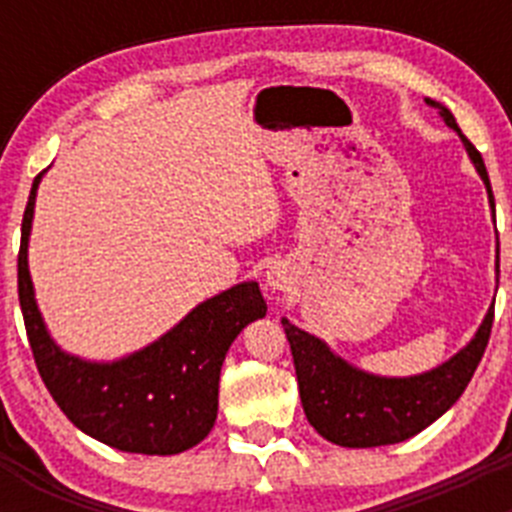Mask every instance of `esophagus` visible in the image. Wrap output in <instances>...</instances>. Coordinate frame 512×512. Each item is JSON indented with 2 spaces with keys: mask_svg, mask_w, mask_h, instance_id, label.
<instances>
[{
  "mask_svg": "<svg viewBox=\"0 0 512 512\" xmlns=\"http://www.w3.org/2000/svg\"><path fill=\"white\" fill-rule=\"evenodd\" d=\"M266 282H269L271 289L284 292V289H289V284H292V274H289L287 266L277 264V266H271V269L266 271Z\"/></svg>",
  "mask_w": 512,
  "mask_h": 512,
  "instance_id": "obj_1",
  "label": "esophagus"
}]
</instances>
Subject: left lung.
Masks as SVG:
<instances>
[{"instance_id": "1", "label": "left lung", "mask_w": 512, "mask_h": 512, "mask_svg": "<svg viewBox=\"0 0 512 512\" xmlns=\"http://www.w3.org/2000/svg\"><path fill=\"white\" fill-rule=\"evenodd\" d=\"M425 102L436 107L443 122L459 133L492 202L490 176L477 148L464 138L454 115L443 104L433 99H425ZM497 274H500V248H497ZM492 318H495V307L487 310L474 338L459 354L431 372L415 374V377H377V374L361 372L333 354L320 338L310 336L282 318L292 359H295L297 387H300L307 420L325 441L346 446V449H372V446H387V443L413 438L433 420L441 418L459 400L461 392L467 390L469 379L490 341Z\"/></svg>"}]
</instances>
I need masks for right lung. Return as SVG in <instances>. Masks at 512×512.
Segmentation results:
<instances>
[{"label": "right lung", "instance_id": "right-lung-1", "mask_svg": "<svg viewBox=\"0 0 512 512\" xmlns=\"http://www.w3.org/2000/svg\"><path fill=\"white\" fill-rule=\"evenodd\" d=\"M40 176H35L22 215L17 292L45 387L79 431L112 449L151 456L192 449L215 425L220 369L230 343L248 323L266 315L259 284H235L210 297L166 336L120 361L97 364L66 354L45 330L27 269Z\"/></svg>", "mask_w": 512, "mask_h": 512}]
</instances>
